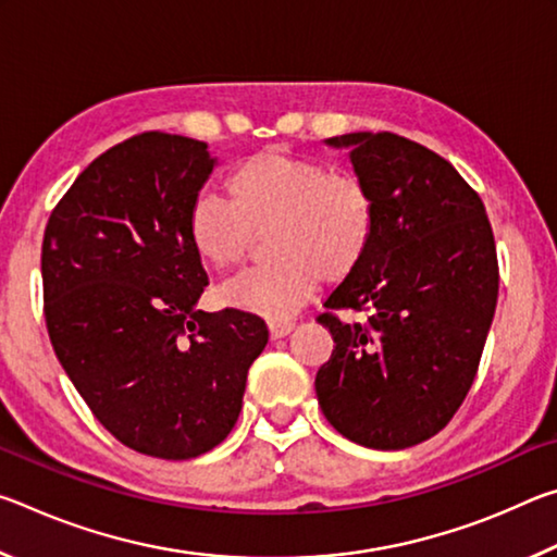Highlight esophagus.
<instances>
[{"label": "esophagus", "mask_w": 557, "mask_h": 557, "mask_svg": "<svg viewBox=\"0 0 557 557\" xmlns=\"http://www.w3.org/2000/svg\"><path fill=\"white\" fill-rule=\"evenodd\" d=\"M268 329H270V336L272 338H285L287 334H292V329H295V324H292V322H270Z\"/></svg>", "instance_id": "obj_1"}]
</instances>
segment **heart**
<instances>
[{"label": "heart", "mask_w": 557, "mask_h": 557, "mask_svg": "<svg viewBox=\"0 0 557 557\" xmlns=\"http://www.w3.org/2000/svg\"><path fill=\"white\" fill-rule=\"evenodd\" d=\"M231 196L201 188L188 206V238L213 268H231L272 225L268 248L275 258L221 285L225 305L270 322L295 317L324 277L351 275L373 243L369 186L287 147H268L235 166Z\"/></svg>", "instance_id": "b5f03b06"}]
</instances>
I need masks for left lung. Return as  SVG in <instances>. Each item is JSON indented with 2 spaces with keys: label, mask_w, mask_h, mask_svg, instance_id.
<instances>
[{
  "label": "left lung",
  "mask_w": 557,
  "mask_h": 557,
  "mask_svg": "<svg viewBox=\"0 0 557 557\" xmlns=\"http://www.w3.org/2000/svg\"><path fill=\"white\" fill-rule=\"evenodd\" d=\"M351 164L375 201L361 265L324 301L334 338L314 388L324 418L356 445L405 449L455 418L476 379L498 297L494 231L447 159L393 132H351ZM366 311L363 325L335 317Z\"/></svg>",
  "instance_id": "8db88e82"
}]
</instances>
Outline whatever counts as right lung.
Listing matches in <instances>:
<instances>
[{
	"label": "right lung",
	"instance_id": "1",
	"mask_svg": "<svg viewBox=\"0 0 557 557\" xmlns=\"http://www.w3.org/2000/svg\"><path fill=\"white\" fill-rule=\"evenodd\" d=\"M213 164L199 139L143 132L92 159L44 231V317L63 371L112 437L159 459L228 437L268 344L256 314L196 309L209 277L186 221Z\"/></svg>",
	"mask_w": 557,
	"mask_h": 557
}]
</instances>
